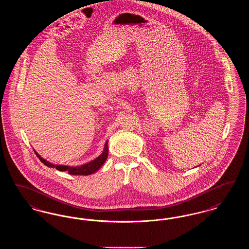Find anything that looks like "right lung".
Instances as JSON below:
<instances>
[{"label": "right lung", "mask_w": 249, "mask_h": 249, "mask_svg": "<svg viewBox=\"0 0 249 249\" xmlns=\"http://www.w3.org/2000/svg\"><path fill=\"white\" fill-rule=\"evenodd\" d=\"M108 142H106L105 144V148L103 153L98 156L96 159L79 166H67V165H59V164H53L51 162H49L47 160L43 159L40 155L38 154L36 151L37 157L39 158V160L48 167L51 168H56L57 170H59L60 172H68L69 175L71 176H89L91 174H94L95 172H97L103 164L106 162V160L108 158Z\"/></svg>", "instance_id": "add662e5"}]
</instances>
